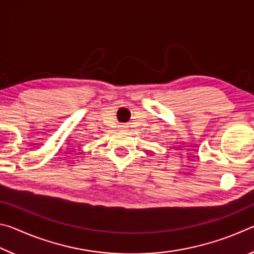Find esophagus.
I'll list each match as a JSON object with an SVG mask.
<instances>
[{
	"label": "esophagus",
	"instance_id": "1",
	"mask_svg": "<svg viewBox=\"0 0 254 254\" xmlns=\"http://www.w3.org/2000/svg\"><path fill=\"white\" fill-rule=\"evenodd\" d=\"M121 128H122V130H126L127 127H126V126H121Z\"/></svg>",
	"mask_w": 254,
	"mask_h": 254
}]
</instances>
